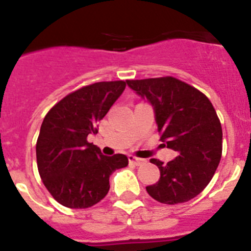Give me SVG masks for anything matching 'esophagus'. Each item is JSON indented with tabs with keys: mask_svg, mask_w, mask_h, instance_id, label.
I'll list each match as a JSON object with an SVG mask.
<instances>
[{
	"mask_svg": "<svg viewBox=\"0 0 251 251\" xmlns=\"http://www.w3.org/2000/svg\"><path fill=\"white\" fill-rule=\"evenodd\" d=\"M128 159H129V163H132V165H136V166H141V165H145L146 163V159L139 158V157H136V156H129L128 157Z\"/></svg>",
	"mask_w": 251,
	"mask_h": 251,
	"instance_id": "34e87169",
	"label": "esophagus"
}]
</instances>
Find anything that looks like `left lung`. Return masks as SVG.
Returning <instances> with one entry per match:
<instances>
[{
	"label": "left lung",
	"instance_id": "1",
	"mask_svg": "<svg viewBox=\"0 0 251 251\" xmlns=\"http://www.w3.org/2000/svg\"><path fill=\"white\" fill-rule=\"evenodd\" d=\"M128 86L154 108L161 141L178 156L158 166V182L146 187L161 203L176 205L196 197L208 185L220 163L223 128L211 101L203 93L174 76L127 80Z\"/></svg>",
	"mask_w": 251,
	"mask_h": 251
}]
</instances>
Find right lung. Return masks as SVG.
I'll list each match as a JSON object with an SVG mask.
<instances>
[{
	"label": "right lung",
	"mask_w": 251,
	"mask_h": 251,
	"mask_svg": "<svg viewBox=\"0 0 251 251\" xmlns=\"http://www.w3.org/2000/svg\"><path fill=\"white\" fill-rule=\"evenodd\" d=\"M124 89L123 80L85 85L57 101L45 115L36 142L37 170L51 196L63 206H94L109 191L110 175L128 166L126 154L104 156L88 142Z\"/></svg>",
	"instance_id": "right-lung-1"
}]
</instances>
